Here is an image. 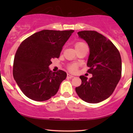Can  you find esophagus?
I'll use <instances>...</instances> for the list:
<instances>
[{
    "label": "esophagus",
    "instance_id": "obj_1",
    "mask_svg": "<svg viewBox=\"0 0 133 133\" xmlns=\"http://www.w3.org/2000/svg\"><path fill=\"white\" fill-rule=\"evenodd\" d=\"M74 77V76L73 75H72V74H68V78H72V77Z\"/></svg>",
    "mask_w": 133,
    "mask_h": 133
}]
</instances>
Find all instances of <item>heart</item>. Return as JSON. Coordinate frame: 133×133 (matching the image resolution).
Masks as SVG:
<instances>
[{
    "label": "heart",
    "mask_w": 133,
    "mask_h": 133,
    "mask_svg": "<svg viewBox=\"0 0 133 133\" xmlns=\"http://www.w3.org/2000/svg\"><path fill=\"white\" fill-rule=\"evenodd\" d=\"M84 46H86V44L83 42H76L75 44L76 49L81 48V47H82ZM68 68L69 71L75 72L77 69V64H73L69 65Z\"/></svg>",
    "instance_id": "1"
}]
</instances>
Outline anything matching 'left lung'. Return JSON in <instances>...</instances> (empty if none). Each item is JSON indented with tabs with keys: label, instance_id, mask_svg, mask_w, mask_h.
Listing matches in <instances>:
<instances>
[{
	"label": "left lung",
	"instance_id": "left-lung-1",
	"mask_svg": "<svg viewBox=\"0 0 133 133\" xmlns=\"http://www.w3.org/2000/svg\"><path fill=\"white\" fill-rule=\"evenodd\" d=\"M86 41L90 54L87 65L88 72L92 74L89 79L81 76L82 83L76 88L81 99L89 103H98L106 99L114 92L121 77V57L118 49L103 35L94 30L77 32Z\"/></svg>",
	"mask_w": 133,
	"mask_h": 133
}]
</instances>
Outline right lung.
I'll list each match as a JSON object with an SVG mask.
<instances>
[{
  "instance_id": "obj_1",
  "label": "right lung",
  "mask_w": 133,
  "mask_h": 133,
  "mask_svg": "<svg viewBox=\"0 0 133 133\" xmlns=\"http://www.w3.org/2000/svg\"><path fill=\"white\" fill-rule=\"evenodd\" d=\"M73 32L43 30L20 44L14 60L13 76L22 92L30 99L44 101L57 92L67 74L62 70L53 72L49 66L52 59L59 57Z\"/></svg>"
}]
</instances>
